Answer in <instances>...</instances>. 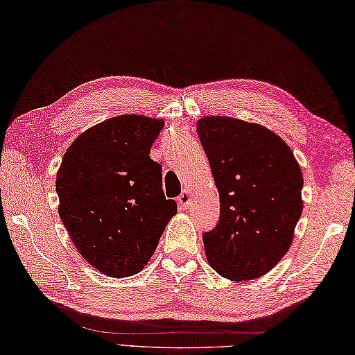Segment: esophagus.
Returning a JSON list of instances; mask_svg holds the SVG:
<instances>
[{
    "mask_svg": "<svg viewBox=\"0 0 355 355\" xmlns=\"http://www.w3.org/2000/svg\"><path fill=\"white\" fill-rule=\"evenodd\" d=\"M178 205L180 207H184V209H187V207H189V205H191V194H189L188 189H184L182 194L178 197Z\"/></svg>",
    "mask_w": 355,
    "mask_h": 355,
    "instance_id": "1",
    "label": "esophagus"
}]
</instances>
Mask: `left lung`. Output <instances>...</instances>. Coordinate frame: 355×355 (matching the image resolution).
<instances>
[{"mask_svg":"<svg viewBox=\"0 0 355 355\" xmlns=\"http://www.w3.org/2000/svg\"><path fill=\"white\" fill-rule=\"evenodd\" d=\"M220 196V221L203 235L207 262L221 277H262L288 253L302 212V171L270 129L226 116L197 122Z\"/></svg>","mask_w":355,"mask_h":355,"instance_id":"obj_1","label":"left lung"}]
</instances>
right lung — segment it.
<instances>
[{
  "label": "right lung",
  "mask_w": 355,
  "mask_h": 355,
  "mask_svg": "<svg viewBox=\"0 0 355 355\" xmlns=\"http://www.w3.org/2000/svg\"><path fill=\"white\" fill-rule=\"evenodd\" d=\"M162 126L140 114L108 119L75 138L57 171L60 218L80 254L108 277L140 272L178 212L149 157Z\"/></svg>",
  "instance_id": "add662e5"
}]
</instances>
